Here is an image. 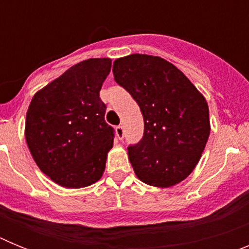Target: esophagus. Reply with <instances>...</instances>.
Listing matches in <instances>:
<instances>
[{
    "label": "esophagus",
    "instance_id": "esophagus-1",
    "mask_svg": "<svg viewBox=\"0 0 249 249\" xmlns=\"http://www.w3.org/2000/svg\"><path fill=\"white\" fill-rule=\"evenodd\" d=\"M116 136H117L118 140H123V137H124V129H123L122 126L116 127Z\"/></svg>",
    "mask_w": 249,
    "mask_h": 249
}]
</instances>
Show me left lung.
Segmentation results:
<instances>
[{
  "label": "left lung",
  "mask_w": 249,
  "mask_h": 249,
  "mask_svg": "<svg viewBox=\"0 0 249 249\" xmlns=\"http://www.w3.org/2000/svg\"><path fill=\"white\" fill-rule=\"evenodd\" d=\"M112 71L143 116V137L127 148L137 177L156 187L183 181L198 163L210 136L204 97L176 66L160 57H122L114 61Z\"/></svg>",
  "instance_id": "obj_1"
}]
</instances>
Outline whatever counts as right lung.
<instances>
[{
    "label": "right lung",
    "instance_id": "right-lung-1",
    "mask_svg": "<svg viewBox=\"0 0 249 249\" xmlns=\"http://www.w3.org/2000/svg\"><path fill=\"white\" fill-rule=\"evenodd\" d=\"M109 58H89L37 92L26 117V141L46 176L67 188L97 182L112 148L113 127L100 97Z\"/></svg>",
    "mask_w": 249,
    "mask_h": 249
}]
</instances>
